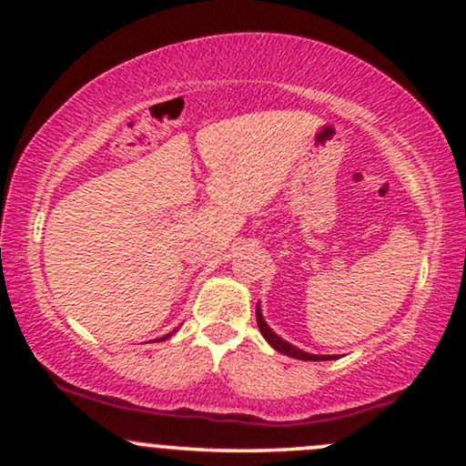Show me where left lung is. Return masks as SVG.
<instances>
[{
    "label": "left lung",
    "instance_id": "left-lung-1",
    "mask_svg": "<svg viewBox=\"0 0 466 466\" xmlns=\"http://www.w3.org/2000/svg\"><path fill=\"white\" fill-rule=\"evenodd\" d=\"M257 324H258L260 335L265 337L267 343H269L273 350H278V352L290 356V359H299V360H335V359H339V356H333V354H309V352H303L301 348H295V346H292V343H289L286 339H282V337H279V335L273 333V329L265 322L263 311H260V303H257Z\"/></svg>",
    "mask_w": 466,
    "mask_h": 466
}]
</instances>
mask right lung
<instances>
[{
    "mask_svg": "<svg viewBox=\"0 0 466 466\" xmlns=\"http://www.w3.org/2000/svg\"><path fill=\"white\" fill-rule=\"evenodd\" d=\"M174 333H176V330H174ZM174 333H169V335H165V337H161V339H155V341H165V339H169V337H171V335H174Z\"/></svg>",
    "mask_w": 466,
    "mask_h": 466,
    "instance_id": "add662e5",
    "label": "right lung"
}]
</instances>
